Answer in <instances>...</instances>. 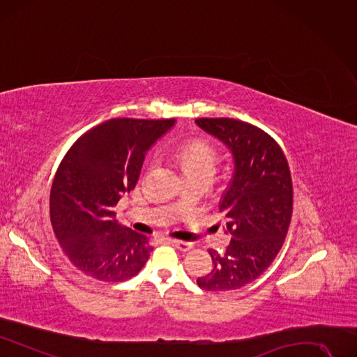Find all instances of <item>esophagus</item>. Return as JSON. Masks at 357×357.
Instances as JSON below:
<instances>
[{"label":"esophagus","instance_id":"esophagus-1","mask_svg":"<svg viewBox=\"0 0 357 357\" xmlns=\"http://www.w3.org/2000/svg\"><path fill=\"white\" fill-rule=\"evenodd\" d=\"M172 243H174V245L181 250V252H190V250L192 248V243L190 241H181V240H172Z\"/></svg>","mask_w":357,"mask_h":357}]
</instances>
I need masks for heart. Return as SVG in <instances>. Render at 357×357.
<instances>
[{"mask_svg":"<svg viewBox=\"0 0 357 357\" xmlns=\"http://www.w3.org/2000/svg\"><path fill=\"white\" fill-rule=\"evenodd\" d=\"M175 155L178 157L182 167L185 169L188 176L200 174L215 175L219 162L216 149L212 144L203 139H195L182 145V147L176 149Z\"/></svg>","mask_w":357,"mask_h":357,"instance_id":"1","label":"heart"}]
</instances>
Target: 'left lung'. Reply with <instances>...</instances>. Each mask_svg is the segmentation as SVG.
Instances as JSON below:
<instances>
[{
  "mask_svg": "<svg viewBox=\"0 0 357 357\" xmlns=\"http://www.w3.org/2000/svg\"><path fill=\"white\" fill-rule=\"evenodd\" d=\"M197 125L225 142L235 172L219 210L232 235L225 253L208 250L213 269L197 280L207 291H229L265 272L284 244L293 215L287 157L265 130L229 117H200Z\"/></svg>",
  "mask_w": 357,
  "mask_h": 357,
  "instance_id": "8db88e82",
  "label": "left lung"
}]
</instances>
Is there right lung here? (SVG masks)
I'll use <instances>...</instances> for the list:
<instances>
[{"label": "right lung", "instance_id": "right-lung-1", "mask_svg": "<svg viewBox=\"0 0 357 357\" xmlns=\"http://www.w3.org/2000/svg\"><path fill=\"white\" fill-rule=\"evenodd\" d=\"M174 122L110 119L63 157L50 192L51 225L66 256L91 278L122 282L149 260V236L119 225L114 207L135 188L145 153Z\"/></svg>", "mask_w": 357, "mask_h": 357}]
</instances>
